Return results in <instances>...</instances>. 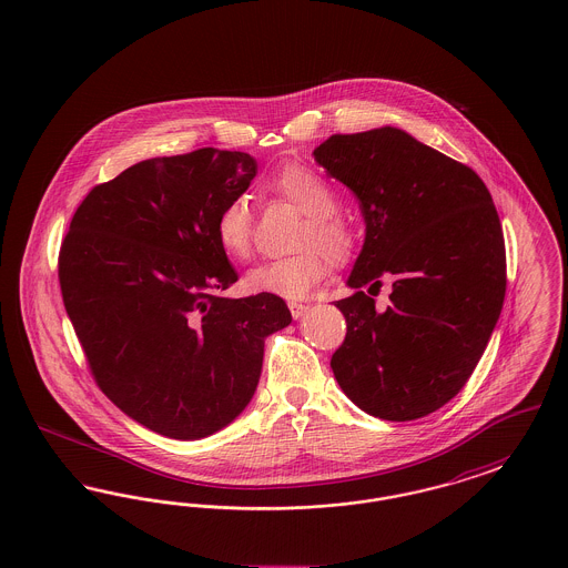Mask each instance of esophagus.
<instances>
[{
	"label": "esophagus",
	"mask_w": 568,
	"mask_h": 568,
	"mask_svg": "<svg viewBox=\"0 0 568 568\" xmlns=\"http://www.w3.org/2000/svg\"><path fill=\"white\" fill-rule=\"evenodd\" d=\"M308 308H311V304H306V302H290V311H292L294 320H300Z\"/></svg>",
	"instance_id": "esophagus-1"
}]
</instances>
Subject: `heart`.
<instances>
[{
    "label": "heart",
    "mask_w": 568,
    "mask_h": 568,
    "mask_svg": "<svg viewBox=\"0 0 568 568\" xmlns=\"http://www.w3.org/2000/svg\"><path fill=\"white\" fill-rule=\"evenodd\" d=\"M266 191L304 213L297 230L294 255L262 262L244 276V285L255 294L306 296L324 281L332 262H347L357 246V234L349 219L336 213L338 195L315 170L287 163L272 172ZM215 239L232 260H246L253 248V211L244 195L227 200L215 216Z\"/></svg>",
    "instance_id": "obj_1"
}]
</instances>
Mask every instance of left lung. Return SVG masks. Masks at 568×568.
Wrapping results in <instances>:
<instances>
[{
    "mask_svg": "<svg viewBox=\"0 0 568 568\" xmlns=\"http://www.w3.org/2000/svg\"><path fill=\"white\" fill-rule=\"evenodd\" d=\"M313 155L366 221L355 294L336 302L347 334L334 377L378 419L426 417L466 385L503 311L507 253L491 195L473 168L396 128L329 135ZM383 277L390 304L375 310Z\"/></svg>",
    "mask_w": 568,
    "mask_h": 568,
    "instance_id": "8db88e82",
    "label": "left lung"
}]
</instances>
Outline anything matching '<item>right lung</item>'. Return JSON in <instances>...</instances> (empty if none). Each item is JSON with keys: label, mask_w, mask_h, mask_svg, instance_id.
Returning a JSON list of instances; mask_svg holds the SVG:
<instances>
[{"label": "right lung", "mask_w": 568, "mask_h": 568, "mask_svg": "<svg viewBox=\"0 0 568 568\" xmlns=\"http://www.w3.org/2000/svg\"><path fill=\"white\" fill-rule=\"evenodd\" d=\"M255 160L204 146L123 170L87 193L57 274L89 371L153 433L193 440L248 405L264 338L292 324L283 297L221 296L239 274L215 239Z\"/></svg>", "instance_id": "right-lung-1"}]
</instances>
